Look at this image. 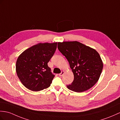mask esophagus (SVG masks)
<instances>
[{
  "label": "esophagus",
  "mask_w": 120,
  "mask_h": 120,
  "mask_svg": "<svg viewBox=\"0 0 120 120\" xmlns=\"http://www.w3.org/2000/svg\"><path fill=\"white\" fill-rule=\"evenodd\" d=\"M64 71H61V73L59 74V76H62L63 75H64Z\"/></svg>",
  "instance_id": "1"
}]
</instances>
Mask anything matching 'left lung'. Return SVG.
Segmentation results:
<instances>
[{
    "mask_svg": "<svg viewBox=\"0 0 120 120\" xmlns=\"http://www.w3.org/2000/svg\"><path fill=\"white\" fill-rule=\"evenodd\" d=\"M58 49L68 60L74 79L69 90L77 93L87 90L98 81L103 64L95 49L78 41L58 43Z\"/></svg>",
    "mask_w": 120,
    "mask_h": 120,
    "instance_id": "left-lung-1",
    "label": "left lung"
}]
</instances>
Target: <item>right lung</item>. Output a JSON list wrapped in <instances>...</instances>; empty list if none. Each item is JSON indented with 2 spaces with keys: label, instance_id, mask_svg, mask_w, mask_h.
Returning <instances> with one entry per match:
<instances>
[{
  "label": "right lung",
  "instance_id": "1",
  "mask_svg": "<svg viewBox=\"0 0 120 120\" xmlns=\"http://www.w3.org/2000/svg\"><path fill=\"white\" fill-rule=\"evenodd\" d=\"M57 42L39 43L18 57L16 71L20 81L29 90L38 91L49 87L55 75L47 63L57 49Z\"/></svg>",
  "mask_w": 120,
  "mask_h": 120
}]
</instances>
